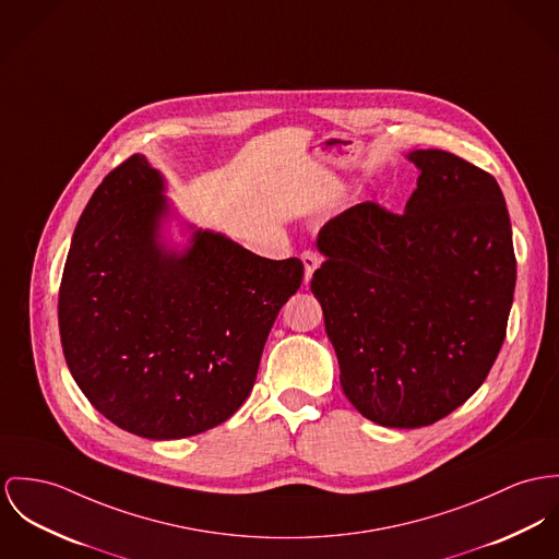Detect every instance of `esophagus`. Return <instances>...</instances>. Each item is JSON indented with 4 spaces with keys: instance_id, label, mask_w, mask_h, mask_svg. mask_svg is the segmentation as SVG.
<instances>
[{
    "instance_id": "obj_1",
    "label": "esophagus",
    "mask_w": 559,
    "mask_h": 559,
    "mask_svg": "<svg viewBox=\"0 0 559 559\" xmlns=\"http://www.w3.org/2000/svg\"><path fill=\"white\" fill-rule=\"evenodd\" d=\"M301 263H304V285H308L312 274H314V270L321 265V258L317 253H312V251H304L301 253Z\"/></svg>"
}]
</instances>
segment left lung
Wrapping results in <instances>:
<instances>
[{"instance_id":"8db88e82","label":"left lung","mask_w":559,"mask_h":559,"mask_svg":"<svg viewBox=\"0 0 559 559\" xmlns=\"http://www.w3.org/2000/svg\"><path fill=\"white\" fill-rule=\"evenodd\" d=\"M402 215L364 202L330 218L310 292L348 402L385 428L462 406L504 343L515 294L511 218L491 174L428 148Z\"/></svg>"}]
</instances>
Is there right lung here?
Segmentation results:
<instances>
[{"label":"right lung","instance_id":"right-lung-1","mask_svg":"<svg viewBox=\"0 0 559 559\" xmlns=\"http://www.w3.org/2000/svg\"><path fill=\"white\" fill-rule=\"evenodd\" d=\"M166 191L144 155L108 174L79 218L59 289L76 385L108 421L151 440L202 433L242 406L304 276L298 258H259L182 218Z\"/></svg>","mask_w":559,"mask_h":559}]
</instances>
